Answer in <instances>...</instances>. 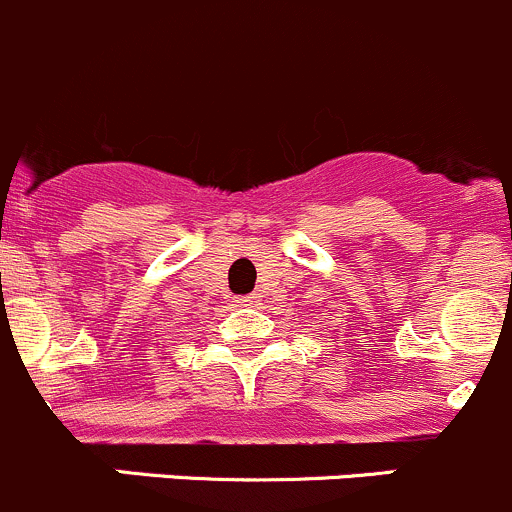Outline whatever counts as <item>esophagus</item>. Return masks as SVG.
I'll return each instance as SVG.
<instances>
[{"label": "esophagus", "mask_w": 512, "mask_h": 512, "mask_svg": "<svg viewBox=\"0 0 512 512\" xmlns=\"http://www.w3.org/2000/svg\"><path fill=\"white\" fill-rule=\"evenodd\" d=\"M258 298H261L258 293H249V296H241L239 303H241V306H256Z\"/></svg>", "instance_id": "34e87169"}]
</instances>
